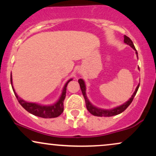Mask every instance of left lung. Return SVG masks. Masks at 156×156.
<instances>
[{
    "label": "left lung",
    "mask_w": 156,
    "mask_h": 156,
    "mask_svg": "<svg viewBox=\"0 0 156 156\" xmlns=\"http://www.w3.org/2000/svg\"><path fill=\"white\" fill-rule=\"evenodd\" d=\"M124 42H125V43L129 44L130 47L133 48L135 51H136L131 39L125 35L124 37ZM136 54H138L137 52H136ZM78 83H79V84H80V89H81L82 94H83L84 99H85V103H86V105H87V110H88L89 112L92 114V115L97 116V117H112V116L117 115V114H120V113L124 112L125 109L129 106L130 103H132L134 97H135L136 94L138 89H139V85L137 86L136 89V91L134 92L133 94L132 95L131 98H130L129 101H128V102H126V103H124L123 105H120V106H118V107H117V108H115L114 109H112V110H103V109H100V108H96V107L93 106V105L91 104L90 103H89L88 99L87 98V96H86V87H85V83H84L83 80L82 79H79L78 80Z\"/></svg>",
    "instance_id": "1"
}]
</instances>
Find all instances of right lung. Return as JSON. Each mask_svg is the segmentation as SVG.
I'll return each instance as SVG.
<instances>
[{
    "label": "right lung",
    "instance_id": "right-lung-1",
    "mask_svg": "<svg viewBox=\"0 0 156 156\" xmlns=\"http://www.w3.org/2000/svg\"><path fill=\"white\" fill-rule=\"evenodd\" d=\"M72 79L69 80L66 83L64 86L63 91H62V94L61 95L59 100H58L57 103L53 105H49V106H43V105H39L36 103H27L24 101L23 100L20 98L17 94H16L15 90L13 89L15 94L17 98V101L24 108L27 112H28L34 115L37 116V117H42V118H55L58 117V116L62 114V113L64 111V101L66 97V92H67V84ZM11 83H12V76H11Z\"/></svg>",
    "mask_w": 156,
    "mask_h": 156
}]
</instances>
